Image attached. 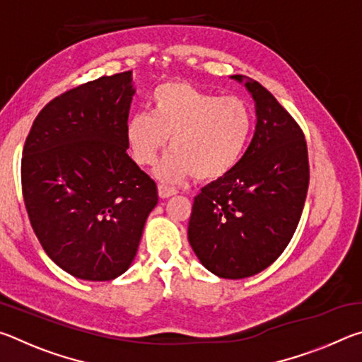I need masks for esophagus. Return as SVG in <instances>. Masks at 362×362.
Returning <instances> with one entry per match:
<instances>
[{
	"label": "esophagus",
	"instance_id": "esophagus-1",
	"mask_svg": "<svg viewBox=\"0 0 362 362\" xmlns=\"http://www.w3.org/2000/svg\"><path fill=\"white\" fill-rule=\"evenodd\" d=\"M158 192H159V196H161V198H169V196L177 194V189L174 187L163 185V183L158 187Z\"/></svg>",
	"mask_w": 362,
	"mask_h": 362
}]
</instances>
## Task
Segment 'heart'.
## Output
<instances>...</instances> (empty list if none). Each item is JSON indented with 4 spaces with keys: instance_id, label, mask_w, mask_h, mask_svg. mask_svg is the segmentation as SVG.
Returning a JSON list of instances; mask_svg holds the SVG:
<instances>
[{
    "instance_id": "obj_1",
    "label": "heart",
    "mask_w": 362,
    "mask_h": 362,
    "mask_svg": "<svg viewBox=\"0 0 362 362\" xmlns=\"http://www.w3.org/2000/svg\"><path fill=\"white\" fill-rule=\"evenodd\" d=\"M150 112L136 113L126 139L136 163L150 166L168 145L173 150L158 166L166 180L222 179L240 163L254 116L236 95L218 97L183 81L159 84L150 95Z\"/></svg>"
}]
</instances>
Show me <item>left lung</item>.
I'll return each mask as SVG.
<instances>
[{"label": "left lung", "instance_id": "8db88e82", "mask_svg": "<svg viewBox=\"0 0 362 362\" xmlns=\"http://www.w3.org/2000/svg\"><path fill=\"white\" fill-rule=\"evenodd\" d=\"M244 86L255 102L254 137L231 173L196 196L188 223L196 257L225 279L254 276L284 252L310 182L308 148L297 121L260 83L247 78Z\"/></svg>", "mask_w": 362, "mask_h": 362}]
</instances>
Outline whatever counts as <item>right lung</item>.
Wrapping results in <instances>:
<instances>
[{
  "label": "right lung",
  "mask_w": 362,
  "mask_h": 362,
  "mask_svg": "<svg viewBox=\"0 0 362 362\" xmlns=\"http://www.w3.org/2000/svg\"><path fill=\"white\" fill-rule=\"evenodd\" d=\"M132 71L52 99L22 151V193L45 252L71 276L112 281L131 267L158 188L127 155Z\"/></svg>",
  "instance_id": "right-lung-1"
}]
</instances>
